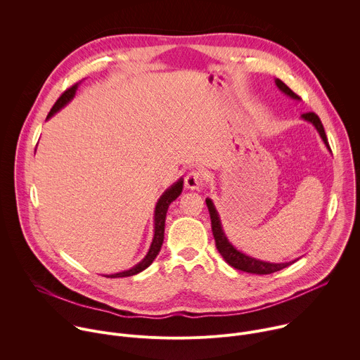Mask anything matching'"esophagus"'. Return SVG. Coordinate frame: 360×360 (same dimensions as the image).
Segmentation results:
<instances>
[{"label":"esophagus","instance_id":"1","mask_svg":"<svg viewBox=\"0 0 360 360\" xmlns=\"http://www.w3.org/2000/svg\"><path fill=\"white\" fill-rule=\"evenodd\" d=\"M202 185H203V175H202L200 171L193 169V171H191V172L185 176V188H186V189L195 191V189L202 188Z\"/></svg>","mask_w":360,"mask_h":360}]
</instances>
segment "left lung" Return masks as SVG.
I'll return each instance as SVG.
<instances>
[{"instance_id": "obj_1", "label": "left lung", "mask_w": 360, "mask_h": 360, "mask_svg": "<svg viewBox=\"0 0 360 360\" xmlns=\"http://www.w3.org/2000/svg\"><path fill=\"white\" fill-rule=\"evenodd\" d=\"M275 84L276 86L285 94L288 95L289 98L292 99H296V101H300V96L296 95L285 82H282L281 79H275ZM302 120L311 122L316 131L319 132L322 141L325 142V145L329 148V143H328V138H326V134H325V129H323V125L319 120V117L315 114V112H307V114H303L300 117ZM205 202H207V207H208V211H210V215H211V224H212V233H214V238H215V243H217V249L219 250V253L222 255V258L225 259L226 264H229L232 268L238 269V271H242V272H248V274H256V275H269V274H274V272H278L289 265H292L295 261H290V262H281V264H274V262H266V261H261V259H256V258H252V256L238 250L231 242L229 239L226 238L224 229H222V224H221V218H219V214L215 208V205L212 202V199L207 198L205 199Z\"/></svg>"}]
</instances>
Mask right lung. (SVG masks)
I'll list each match as a JSON object with an SVG mask.
<instances>
[{
	"label": "right lung",
	"mask_w": 360,
	"mask_h": 360,
	"mask_svg": "<svg viewBox=\"0 0 360 360\" xmlns=\"http://www.w3.org/2000/svg\"><path fill=\"white\" fill-rule=\"evenodd\" d=\"M81 82H77L75 85H72L71 88H68L54 104V107L51 108L46 120H49L51 117H54L60 110H63L68 102L75 96L77 94V89L79 86ZM182 188H184V179L179 178L174 185H171L162 195L161 198L158 199L157 202V207H155V215H153V239H152V243L149 246V250L148 253L145 255V258L136 264L135 266H132L131 269L128 271H124V272H118V274H112V275H104L107 278H125V276H132V275H136L139 272H142L143 269H146L152 262L153 259L157 258V255L160 253L161 250V246H162V242H164V232H165V218H167V211L169 208V205L181 195L182 192Z\"/></svg>",
	"instance_id": "1"
}]
</instances>
